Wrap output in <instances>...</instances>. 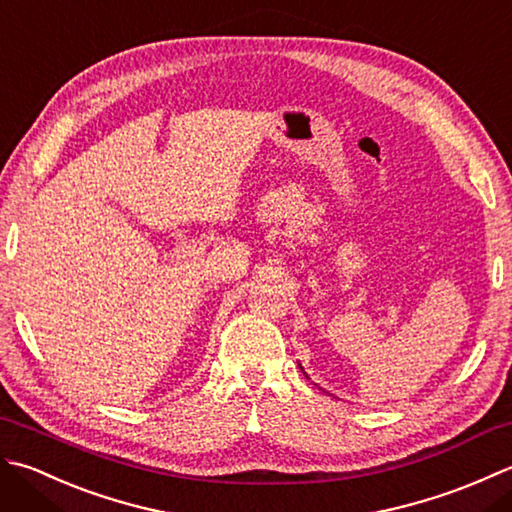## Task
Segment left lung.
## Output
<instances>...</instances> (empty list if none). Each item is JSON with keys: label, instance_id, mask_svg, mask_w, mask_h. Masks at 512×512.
Wrapping results in <instances>:
<instances>
[{"label": "left lung", "instance_id": "left-lung-1", "mask_svg": "<svg viewBox=\"0 0 512 512\" xmlns=\"http://www.w3.org/2000/svg\"><path fill=\"white\" fill-rule=\"evenodd\" d=\"M300 369H302V367H300ZM305 375H307V373H305Z\"/></svg>", "mask_w": 512, "mask_h": 512}]
</instances>
